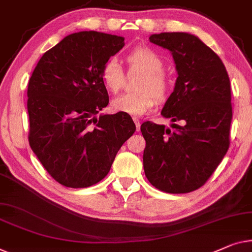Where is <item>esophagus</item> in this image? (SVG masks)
<instances>
[{
    "label": "esophagus",
    "instance_id": "1",
    "mask_svg": "<svg viewBox=\"0 0 252 252\" xmlns=\"http://www.w3.org/2000/svg\"><path fill=\"white\" fill-rule=\"evenodd\" d=\"M133 120H134V123H135V126H136V130H140V128H141V123H140V120H138L136 117L133 118Z\"/></svg>",
    "mask_w": 252,
    "mask_h": 252
}]
</instances>
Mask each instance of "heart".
<instances>
[{
    "label": "heart",
    "mask_w": 252,
    "mask_h": 252,
    "mask_svg": "<svg viewBox=\"0 0 252 252\" xmlns=\"http://www.w3.org/2000/svg\"><path fill=\"white\" fill-rule=\"evenodd\" d=\"M129 72H138L141 77L135 85L136 92L122 94L111 101L115 112H123L130 116H141L163 100L168 93L169 82L163 72V61L155 51L148 47H137L126 58ZM101 79L105 89L117 93L125 83V74L122 64L116 58L105 61L101 69Z\"/></svg>",
    "instance_id": "obj_1"
}]
</instances>
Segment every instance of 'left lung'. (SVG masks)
<instances>
[{
    "mask_svg": "<svg viewBox=\"0 0 252 252\" xmlns=\"http://www.w3.org/2000/svg\"><path fill=\"white\" fill-rule=\"evenodd\" d=\"M150 42L169 50L177 70L161 115L171 128L145 122L143 167L149 182L167 193L201 188L229 147L231 84L220 58L189 32H160Z\"/></svg>",
    "mask_w": 252,
    "mask_h": 252,
    "instance_id": "8db88e82",
    "label": "left lung"
}]
</instances>
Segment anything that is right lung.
I'll use <instances>...</instances> for the list:
<instances>
[{"instance_id": "right-lung-1", "label": "right lung", "mask_w": 252, "mask_h": 252, "mask_svg": "<svg viewBox=\"0 0 252 252\" xmlns=\"http://www.w3.org/2000/svg\"><path fill=\"white\" fill-rule=\"evenodd\" d=\"M124 39L94 31L65 36L43 54L29 79V145L63 187L89 188L103 180L136 129L123 112L96 117L109 103L101 69Z\"/></svg>"}]
</instances>
